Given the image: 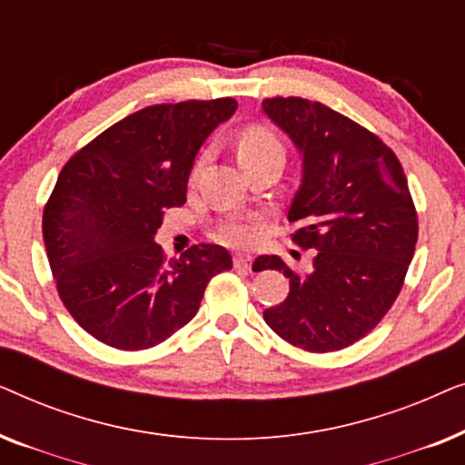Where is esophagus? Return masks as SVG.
<instances>
[{
    "instance_id": "34e87169",
    "label": "esophagus",
    "mask_w": 465,
    "mask_h": 465,
    "mask_svg": "<svg viewBox=\"0 0 465 465\" xmlns=\"http://www.w3.org/2000/svg\"><path fill=\"white\" fill-rule=\"evenodd\" d=\"M252 256L250 253H237V256L232 258V264H234V269H243V271H247V269H252Z\"/></svg>"
}]
</instances>
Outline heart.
I'll use <instances>...</instances> for the list:
<instances>
[{"instance_id": "b5f03b06", "label": "heart", "mask_w": 465, "mask_h": 465, "mask_svg": "<svg viewBox=\"0 0 465 465\" xmlns=\"http://www.w3.org/2000/svg\"><path fill=\"white\" fill-rule=\"evenodd\" d=\"M272 152L283 154V145L275 133L264 129V126H252L239 139L237 154L241 163L250 161V158L272 154ZM218 237L231 245H250L258 237V226L252 220H228L218 228Z\"/></svg>"}]
</instances>
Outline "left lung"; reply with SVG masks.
<instances>
[{"label":"left lung","instance_id":"obj_1","mask_svg":"<svg viewBox=\"0 0 465 465\" xmlns=\"http://www.w3.org/2000/svg\"><path fill=\"white\" fill-rule=\"evenodd\" d=\"M262 110L302 156L288 220L304 222L294 243L315 250L304 275L279 256L253 262L290 279L264 322L304 351H339L383 320L404 285L419 232L404 169L374 133L320 101L272 97Z\"/></svg>","mask_w":465,"mask_h":465}]
</instances>
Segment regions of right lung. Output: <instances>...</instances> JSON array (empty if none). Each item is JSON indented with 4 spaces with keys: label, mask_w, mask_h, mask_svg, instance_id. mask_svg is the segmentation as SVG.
<instances>
[{
    "label": "right lung",
    "mask_w": 465,
    "mask_h": 465,
    "mask_svg": "<svg viewBox=\"0 0 465 465\" xmlns=\"http://www.w3.org/2000/svg\"><path fill=\"white\" fill-rule=\"evenodd\" d=\"M234 110L232 97L143 107L61 169L44 243L63 304L97 341L123 351L167 341L196 315L209 279L232 269L213 243L167 262L154 234L164 209L186 203L201 145Z\"/></svg>",
    "instance_id": "add662e5"
}]
</instances>
